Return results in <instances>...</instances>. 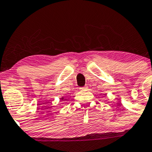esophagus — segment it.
<instances>
[{
	"instance_id": "esophagus-1",
	"label": "esophagus",
	"mask_w": 152,
	"mask_h": 152,
	"mask_svg": "<svg viewBox=\"0 0 152 152\" xmlns=\"http://www.w3.org/2000/svg\"><path fill=\"white\" fill-rule=\"evenodd\" d=\"M87 88H88V86H84V87L80 88V89H81V90H85V89H87Z\"/></svg>"
}]
</instances>
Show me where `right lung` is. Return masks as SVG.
<instances>
[{
	"label": "right lung",
	"instance_id": "1",
	"mask_svg": "<svg viewBox=\"0 0 152 152\" xmlns=\"http://www.w3.org/2000/svg\"><path fill=\"white\" fill-rule=\"evenodd\" d=\"M64 99V97H62V99Z\"/></svg>",
	"mask_w": 152,
	"mask_h": 152
}]
</instances>
